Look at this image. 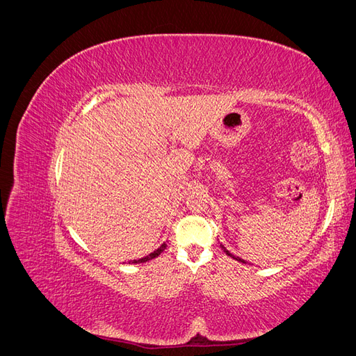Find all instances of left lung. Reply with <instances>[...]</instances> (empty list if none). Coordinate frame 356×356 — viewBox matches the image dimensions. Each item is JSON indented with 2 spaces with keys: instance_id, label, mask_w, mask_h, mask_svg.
I'll list each match as a JSON object with an SVG mask.
<instances>
[{
  "instance_id": "8db88e82",
  "label": "left lung",
  "mask_w": 356,
  "mask_h": 356,
  "mask_svg": "<svg viewBox=\"0 0 356 356\" xmlns=\"http://www.w3.org/2000/svg\"><path fill=\"white\" fill-rule=\"evenodd\" d=\"M221 248H222V250H224V252H225V254H227V255H229V257H232V258H234V260H238V261H242V263H246V261L241 260V258H239V257H234V255H232V254H230V252H229L227 250H225V248H224L222 245H221Z\"/></svg>"
}]
</instances>
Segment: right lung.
Instances as JSON below:
<instances>
[{
  "label": "right lung",
  "mask_w": 356,
  "mask_h": 356,
  "mask_svg": "<svg viewBox=\"0 0 356 356\" xmlns=\"http://www.w3.org/2000/svg\"><path fill=\"white\" fill-rule=\"evenodd\" d=\"M166 248V243H163L161 245L160 248H157V250L154 251V252H152L149 255H147V257H143V258H139V260H134L132 263H145V261H149V260H153V258H156V257H159L161 252H163V250Z\"/></svg>",
  "instance_id": "add662e5"
}]
</instances>
